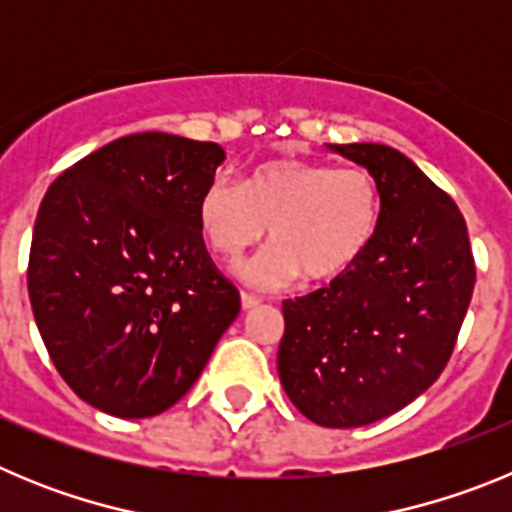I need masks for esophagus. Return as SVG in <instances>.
<instances>
[{"mask_svg": "<svg viewBox=\"0 0 512 512\" xmlns=\"http://www.w3.org/2000/svg\"><path fill=\"white\" fill-rule=\"evenodd\" d=\"M259 297L248 295V292H241V307L243 310H253V307H259Z\"/></svg>", "mask_w": 512, "mask_h": 512, "instance_id": "34e87169", "label": "esophagus"}]
</instances>
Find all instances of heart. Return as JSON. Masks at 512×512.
I'll list each match as a JSON object with an SVG mask.
<instances>
[{"label": "heart", "instance_id": "1", "mask_svg": "<svg viewBox=\"0 0 512 512\" xmlns=\"http://www.w3.org/2000/svg\"><path fill=\"white\" fill-rule=\"evenodd\" d=\"M197 223L210 251L228 264L256 246L269 225L274 243L241 269L251 287L284 289L305 274L325 282L372 246L379 187L364 169L277 158L256 166L243 184L212 176L197 202Z\"/></svg>", "mask_w": 512, "mask_h": 512}]
</instances>
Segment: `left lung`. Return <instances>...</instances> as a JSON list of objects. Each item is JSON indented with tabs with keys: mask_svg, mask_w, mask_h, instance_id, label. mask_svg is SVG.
I'll use <instances>...</instances> for the list:
<instances>
[{
	"mask_svg": "<svg viewBox=\"0 0 512 512\" xmlns=\"http://www.w3.org/2000/svg\"><path fill=\"white\" fill-rule=\"evenodd\" d=\"M328 151L374 176L379 225L351 269L318 292L284 300L277 369L305 418L359 428L397 413L436 382L477 274L459 207L405 153L382 143Z\"/></svg>",
	"mask_w": 512,
	"mask_h": 512,
	"instance_id": "obj_1",
	"label": "left lung"
}]
</instances>
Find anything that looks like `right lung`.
Listing matches in <instances>:
<instances>
[{"label": "right lung", "instance_id": "add662e5", "mask_svg": "<svg viewBox=\"0 0 512 512\" xmlns=\"http://www.w3.org/2000/svg\"><path fill=\"white\" fill-rule=\"evenodd\" d=\"M217 143L117 138L40 202L27 292L58 374L92 408L151 418L182 400L241 312L197 223Z\"/></svg>", "mask_w": 512, "mask_h": 512}]
</instances>
